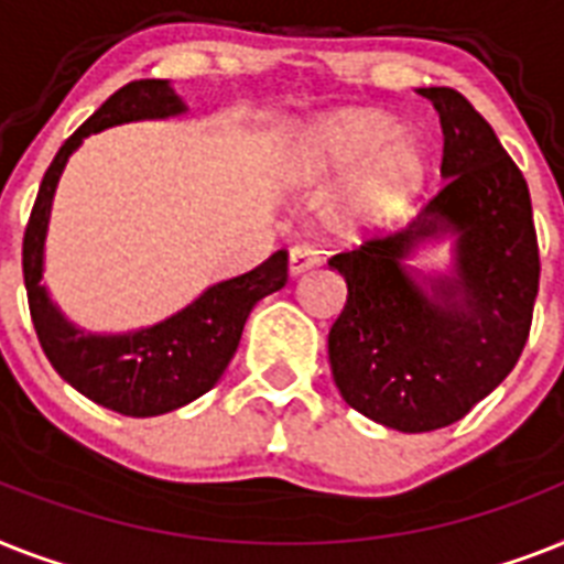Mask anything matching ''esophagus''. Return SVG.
Instances as JSON below:
<instances>
[{"instance_id": "1", "label": "esophagus", "mask_w": 564, "mask_h": 564, "mask_svg": "<svg viewBox=\"0 0 564 564\" xmlns=\"http://www.w3.org/2000/svg\"><path fill=\"white\" fill-rule=\"evenodd\" d=\"M318 263V251L310 249V246H292L290 251V272L304 274L306 269H313Z\"/></svg>"}]
</instances>
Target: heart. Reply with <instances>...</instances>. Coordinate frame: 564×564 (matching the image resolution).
<instances>
[{
	"instance_id": "1",
	"label": "heart",
	"mask_w": 564,
	"mask_h": 564,
	"mask_svg": "<svg viewBox=\"0 0 564 564\" xmlns=\"http://www.w3.org/2000/svg\"><path fill=\"white\" fill-rule=\"evenodd\" d=\"M377 159L356 191L354 208L370 217L423 185L429 159L423 144L402 135V123L379 112H338L313 123L295 148V173L304 182L341 173Z\"/></svg>"
}]
</instances>
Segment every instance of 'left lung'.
<instances>
[{
    "label": "left lung",
    "instance_id": "8db88e82",
    "mask_svg": "<svg viewBox=\"0 0 564 564\" xmlns=\"http://www.w3.org/2000/svg\"><path fill=\"white\" fill-rule=\"evenodd\" d=\"M441 116L443 185L397 235L327 260L347 283L329 368L350 409L397 432L457 423L507 379L539 295L533 205L501 141L448 86L420 89ZM452 236L453 274L430 290L404 269L416 245Z\"/></svg>",
    "mask_w": 564,
    "mask_h": 564
}]
</instances>
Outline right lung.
<instances>
[{"label": "right lung", "instance_id": "add662e5", "mask_svg": "<svg viewBox=\"0 0 564 564\" xmlns=\"http://www.w3.org/2000/svg\"><path fill=\"white\" fill-rule=\"evenodd\" d=\"M185 112L167 80H132L100 104L86 123H80L57 150L43 176L36 203L31 208L22 237V278L29 290V310L36 338L52 368L68 386L123 416H155L182 409L217 386L223 370L240 345L242 324L260 297L272 295L286 283V251H274L258 269L214 283L182 313L153 327L123 336H91L66 322L52 304L43 281V251L48 214L59 173L68 155L91 132L141 118H167Z\"/></svg>", "mask_w": 564, "mask_h": 564}]
</instances>
